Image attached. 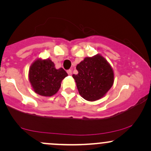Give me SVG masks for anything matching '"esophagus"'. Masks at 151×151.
Here are the masks:
<instances>
[{"mask_svg": "<svg viewBox=\"0 0 151 151\" xmlns=\"http://www.w3.org/2000/svg\"><path fill=\"white\" fill-rule=\"evenodd\" d=\"M67 74H69V75H71V74H72V70H68L67 71Z\"/></svg>", "mask_w": 151, "mask_h": 151, "instance_id": "esophagus-1", "label": "esophagus"}]
</instances>
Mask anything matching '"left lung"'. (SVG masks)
<instances>
[{
    "mask_svg": "<svg viewBox=\"0 0 151 151\" xmlns=\"http://www.w3.org/2000/svg\"><path fill=\"white\" fill-rule=\"evenodd\" d=\"M73 74L79 94L89 101H94L105 96L113 86L114 70L107 60L99 54L87 57L76 67Z\"/></svg>",
    "mask_w": 151,
    "mask_h": 151,
    "instance_id": "left-lung-1",
    "label": "left lung"
}]
</instances>
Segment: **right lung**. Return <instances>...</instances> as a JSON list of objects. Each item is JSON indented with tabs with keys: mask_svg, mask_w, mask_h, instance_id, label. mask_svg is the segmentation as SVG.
I'll list each match as a JSON object with an SVG mask.
<instances>
[{
	"mask_svg": "<svg viewBox=\"0 0 151 151\" xmlns=\"http://www.w3.org/2000/svg\"><path fill=\"white\" fill-rule=\"evenodd\" d=\"M68 75L62 68L56 69L50 59L35 60L29 69V81L33 91L43 96H52L60 89L61 82Z\"/></svg>",
	"mask_w": 151,
	"mask_h": 151,
	"instance_id": "obj_1",
	"label": "right lung"
}]
</instances>
